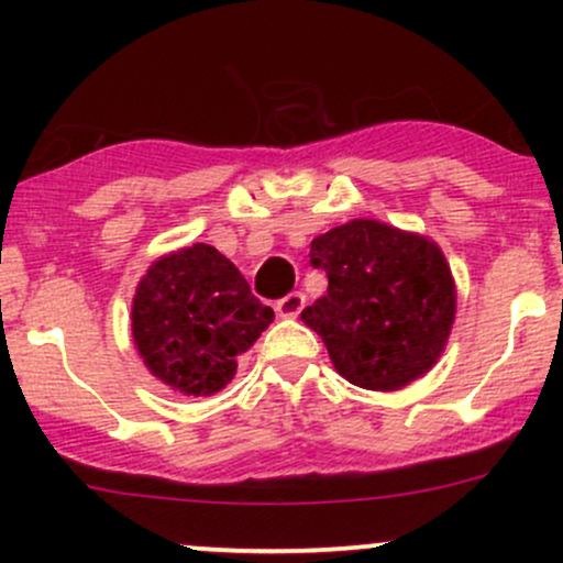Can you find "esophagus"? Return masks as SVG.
Returning a JSON list of instances; mask_svg holds the SVG:
<instances>
[{"instance_id": "esophagus-1", "label": "esophagus", "mask_w": 563, "mask_h": 563, "mask_svg": "<svg viewBox=\"0 0 563 563\" xmlns=\"http://www.w3.org/2000/svg\"><path fill=\"white\" fill-rule=\"evenodd\" d=\"M303 303H307V296H303L301 290H294V294H288L286 299L277 301L275 309H277V314H280V318H299Z\"/></svg>"}]
</instances>
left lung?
Returning <instances> with one entry per match:
<instances>
[{
    "label": "left lung",
    "mask_w": 563,
    "mask_h": 563,
    "mask_svg": "<svg viewBox=\"0 0 563 563\" xmlns=\"http://www.w3.org/2000/svg\"><path fill=\"white\" fill-rule=\"evenodd\" d=\"M328 294L301 312L339 376L397 391L426 376L448 346L457 290L431 238L378 219H352L312 241Z\"/></svg>",
    "instance_id": "obj_1"
}]
</instances>
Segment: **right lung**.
<instances>
[{
    "label": "right lung",
    "instance_id": "obj_1",
    "mask_svg": "<svg viewBox=\"0 0 563 563\" xmlns=\"http://www.w3.org/2000/svg\"><path fill=\"white\" fill-rule=\"evenodd\" d=\"M273 320L241 269L209 243L158 256L132 299V339L142 363L185 397L222 391L235 378L238 357Z\"/></svg>",
    "mask_w": 563,
    "mask_h": 563
}]
</instances>
